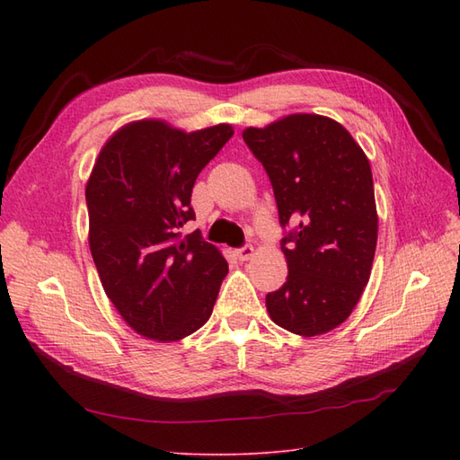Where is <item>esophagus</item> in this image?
<instances>
[{
    "label": "esophagus",
    "instance_id": "1",
    "mask_svg": "<svg viewBox=\"0 0 460 460\" xmlns=\"http://www.w3.org/2000/svg\"><path fill=\"white\" fill-rule=\"evenodd\" d=\"M252 255H255V249H252V245H245V247H241V249L235 251V257L239 261H249Z\"/></svg>",
    "mask_w": 460,
    "mask_h": 460
}]
</instances>
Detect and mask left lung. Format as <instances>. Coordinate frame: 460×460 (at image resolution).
Wrapping results in <instances>:
<instances>
[{
	"instance_id": "1",
	"label": "left lung",
	"mask_w": 460,
	"mask_h": 460,
	"mask_svg": "<svg viewBox=\"0 0 460 460\" xmlns=\"http://www.w3.org/2000/svg\"><path fill=\"white\" fill-rule=\"evenodd\" d=\"M275 191L288 277L267 295L277 326L312 338L338 328L361 298L377 245L369 160L340 122L288 114L243 130Z\"/></svg>"
}]
</instances>
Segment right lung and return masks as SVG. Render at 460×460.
I'll use <instances>...</instances> for the list:
<instances>
[{
    "mask_svg": "<svg viewBox=\"0 0 460 460\" xmlns=\"http://www.w3.org/2000/svg\"><path fill=\"white\" fill-rule=\"evenodd\" d=\"M233 136L231 124L195 132L165 120L124 124L99 154L86 181L89 245L102 288L136 334L178 341L209 320L229 272L199 231L191 190Z\"/></svg>",
    "mask_w": 460,
    "mask_h": 460,
    "instance_id": "right-lung-1",
    "label": "right lung"
}]
</instances>
